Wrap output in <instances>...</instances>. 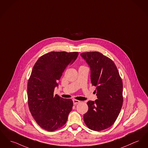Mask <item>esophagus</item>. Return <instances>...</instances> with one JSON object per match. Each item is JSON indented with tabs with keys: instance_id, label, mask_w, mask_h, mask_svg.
Returning <instances> with one entry per match:
<instances>
[{
	"instance_id": "esophagus-1",
	"label": "esophagus",
	"mask_w": 148,
	"mask_h": 148,
	"mask_svg": "<svg viewBox=\"0 0 148 148\" xmlns=\"http://www.w3.org/2000/svg\"><path fill=\"white\" fill-rule=\"evenodd\" d=\"M79 102H80V101H78V100L73 99V103H74V104H75V105H76V104H77V103H78Z\"/></svg>"
}]
</instances>
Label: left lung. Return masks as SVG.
Instances as JSON below:
<instances>
[{
  "mask_svg": "<svg viewBox=\"0 0 148 148\" xmlns=\"http://www.w3.org/2000/svg\"><path fill=\"white\" fill-rule=\"evenodd\" d=\"M90 69V80L96 87V101L87 102L88 110L83 116L87 127L92 130H103L116 120L123 103V84L113 61L99 52L80 54Z\"/></svg>",
  "mask_w": 148,
  "mask_h": 148,
  "instance_id": "left-lung-1",
  "label": "left lung"
}]
</instances>
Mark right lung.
<instances>
[{
  "mask_svg": "<svg viewBox=\"0 0 148 148\" xmlns=\"http://www.w3.org/2000/svg\"><path fill=\"white\" fill-rule=\"evenodd\" d=\"M78 52H50L35 63L28 81V107L37 123L48 131L64 126L73 106L71 99L54 95L62 73L78 56Z\"/></svg>",
  "mask_w": 148,
  "mask_h": 148,
  "instance_id": "1",
  "label": "right lung"
}]
</instances>
